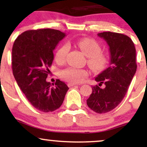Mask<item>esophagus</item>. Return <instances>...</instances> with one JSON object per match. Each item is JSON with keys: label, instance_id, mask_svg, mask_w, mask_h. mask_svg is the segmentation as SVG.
Listing matches in <instances>:
<instances>
[{"label": "esophagus", "instance_id": "esophagus-1", "mask_svg": "<svg viewBox=\"0 0 147 147\" xmlns=\"http://www.w3.org/2000/svg\"><path fill=\"white\" fill-rule=\"evenodd\" d=\"M75 85H77V84L72 83V82H69V83L68 84V87H72V86H75Z\"/></svg>", "mask_w": 147, "mask_h": 147}]
</instances>
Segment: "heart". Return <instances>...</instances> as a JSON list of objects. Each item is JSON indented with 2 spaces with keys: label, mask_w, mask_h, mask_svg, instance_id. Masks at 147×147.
Returning <instances> with one entry per match:
<instances>
[{
  "label": "heart",
  "mask_w": 147,
  "mask_h": 147,
  "mask_svg": "<svg viewBox=\"0 0 147 147\" xmlns=\"http://www.w3.org/2000/svg\"><path fill=\"white\" fill-rule=\"evenodd\" d=\"M76 45L86 55L87 63L94 72H101L106 68L109 63V57L105 52L102 51V47L97 41L90 38H83L76 42ZM69 50L70 45L68 43L62 45L57 50L55 55L57 63H65ZM88 75V72L86 69L72 66L68 67L60 72L62 79L72 83H81Z\"/></svg>",
  "instance_id": "1"
}]
</instances>
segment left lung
I'll list each match as a JSON object with an SVG mask.
<instances>
[{
	"label": "left lung",
	"mask_w": 147,
	"mask_h": 147,
	"mask_svg": "<svg viewBox=\"0 0 147 147\" xmlns=\"http://www.w3.org/2000/svg\"><path fill=\"white\" fill-rule=\"evenodd\" d=\"M98 36L109 47L110 66L95 77L99 85L92 87L87 105L97 113H105L117 107L125 96L137 69L136 52L131 38L122 34L104 32Z\"/></svg>",
	"instance_id": "8db88e82"
}]
</instances>
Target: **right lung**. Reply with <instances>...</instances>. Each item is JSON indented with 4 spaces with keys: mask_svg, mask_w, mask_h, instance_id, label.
<instances>
[{
    "mask_svg": "<svg viewBox=\"0 0 147 147\" xmlns=\"http://www.w3.org/2000/svg\"><path fill=\"white\" fill-rule=\"evenodd\" d=\"M65 36L59 30L49 28L28 30L19 35L13 45L14 78L30 104L42 112L58 109L69 89L59 79L54 87L46 81L54 59L53 50Z\"/></svg>",
    "mask_w": 147,
    "mask_h": 147,
    "instance_id": "right-lung-1",
    "label": "right lung"
}]
</instances>
